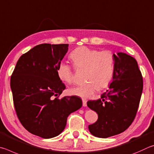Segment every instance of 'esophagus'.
<instances>
[{
    "instance_id": "1",
    "label": "esophagus",
    "mask_w": 154,
    "mask_h": 154,
    "mask_svg": "<svg viewBox=\"0 0 154 154\" xmlns=\"http://www.w3.org/2000/svg\"><path fill=\"white\" fill-rule=\"evenodd\" d=\"M82 105H83V106H84V107L87 106V99H82Z\"/></svg>"
}]
</instances>
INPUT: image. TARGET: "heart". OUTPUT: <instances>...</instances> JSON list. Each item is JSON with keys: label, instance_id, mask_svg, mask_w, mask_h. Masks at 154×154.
<instances>
[{"label": "heart", "instance_id": "obj_1", "mask_svg": "<svg viewBox=\"0 0 154 154\" xmlns=\"http://www.w3.org/2000/svg\"><path fill=\"white\" fill-rule=\"evenodd\" d=\"M70 58L78 69H86L83 85L69 88L71 95L89 97L97 91L107 88L110 85L114 74V55L111 51H100L85 46L78 47L70 54ZM74 67L62 61L59 64L57 74L62 82L71 84L74 80Z\"/></svg>", "mask_w": 154, "mask_h": 154}]
</instances>
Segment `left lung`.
Returning <instances> with one entry per match:
<instances>
[{"instance_id":"obj_1","label":"left lung","mask_w":154,"mask_h":154,"mask_svg":"<svg viewBox=\"0 0 154 154\" xmlns=\"http://www.w3.org/2000/svg\"><path fill=\"white\" fill-rule=\"evenodd\" d=\"M114 55V74L109 90L101 99L90 100L87 106L97 112L98 120L88 126L99 138L116 135L126 131L136 116L143 82L135 59L124 53Z\"/></svg>"}]
</instances>
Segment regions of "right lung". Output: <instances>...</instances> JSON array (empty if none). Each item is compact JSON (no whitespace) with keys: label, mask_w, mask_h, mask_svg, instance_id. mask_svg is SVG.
Returning a JSON list of instances; mask_svg holds the SVG:
<instances>
[{"label":"right lung","mask_w":154,"mask_h":154,"mask_svg":"<svg viewBox=\"0 0 154 154\" xmlns=\"http://www.w3.org/2000/svg\"><path fill=\"white\" fill-rule=\"evenodd\" d=\"M68 44H41L18 59L11 77L13 104L17 117L29 133L44 139L59 135L71 113L82 106L77 96L59 95L66 86L57 69Z\"/></svg>","instance_id":"obj_1"}]
</instances>
